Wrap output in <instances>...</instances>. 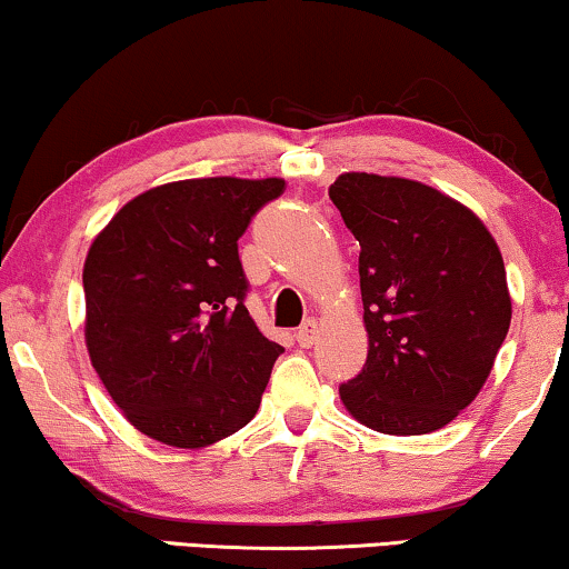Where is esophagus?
Here are the masks:
<instances>
[{"label": "esophagus", "instance_id": "esophagus-1", "mask_svg": "<svg viewBox=\"0 0 569 569\" xmlns=\"http://www.w3.org/2000/svg\"><path fill=\"white\" fill-rule=\"evenodd\" d=\"M295 339H298L300 347H306V349L313 347L316 339H318V321H316V318H308V321L298 329V333H295Z\"/></svg>", "mask_w": 569, "mask_h": 569}]
</instances>
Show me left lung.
Listing matches in <instances>:
<instances>
[{
    "mask_svg": "<svg viewBox=\"0 0 569 569\" xmlns=\"http://www.w3.org/2000/svg\"><path fill=\"white\" fill-rule=\"evenodd\" d=\"M329 197L360 240L368 331L341 403L376 432L440 430L477 399L508 337L500 246L469 207L409 178L341 173Z\"/></svg>",
    "mask_w": 569,
    "mask_h": 569,
    "instance_id": "left-lung-1",
    "label": "left lung"
}]
</instances>
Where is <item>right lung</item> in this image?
Listing matches in <instances>:
<instances>
[{"mask_svg": "<svg viewBox=\"0 0 569 569\" xmlns=\"http://www.w3.org/2000/svg\"><path fill=\"white\" fill-rule=\"evenodd\" d=\"M282 178H189L127 201L82 269L84 345L123 417L173 448H207L259 411L277 357L243 306L238 238Z\"/></svg>", "mask_w": 569, "mask_h": 569, "instance_id": "add662e5", "label": "right lung"}]
</instances>
